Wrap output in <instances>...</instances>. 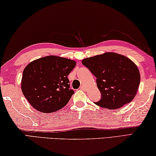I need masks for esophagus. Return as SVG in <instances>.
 I'll return each instance as SVG.
<instances>
[{
  "instance_id": "34e87169",
  "label": "esophagus",
  "mask_w": 156,
  "mask_h": 156,
  "mask_svg": "<svg viewBox=\"0 0 156 156\" xmlns=\"http://www.w3.org/2000/svg\"><path fill=\"white\" fill-rule=\"evenodd\" d=\"M80 90H83V91H85L86 89H85V87H83V86H80Z\"/></svg>"
}]
</instances>
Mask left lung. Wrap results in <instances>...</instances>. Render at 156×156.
<instances>
[{"label": "left lung", "instance_id": "left-lung-1", "mask_svg": "<svg viewBox=\"0 0 156 156\" xmlns=\"http://www.w3.org/2000/svg\"><path fill=\"white\" fill-rule=\"evenodd\" d=\"M96 78L101 98L94 103L110 110L131 102L137 94L140 73L137 65L127 57L108 52L82 60Z\"/></svg>", "mask_w": 156, "mask_h": 156}]
</instances>
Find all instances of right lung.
I'll return each mask as SVG.
<instances>
[{"mask_svg":"<svg viewBox=\"0 0 156 156\" xmlns=\"http://www.w3.org/2000/svg\"><path fill=\"white\" fill-rule=\"evenodd\" d=\"M76 61L48 55L30 62L24 69L21 90L28 103L39 112L51 113L67 104L74 91L67 76Z\"/></svg>","mask_w":156,"mask_h":156,"instance_id":"add662e5","label":"right lung"}]
</instances>
